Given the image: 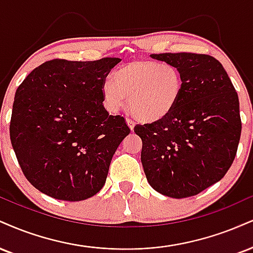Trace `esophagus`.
Here are the masks:
<instances>
[{
    "mask_svg": "<svg viewBox=\"0 0 253 253\" xmlns=\"http://www.w3.org/2000/svg\"><path fill=\"white\" fill-rule=\"evenodd\" d=\"M126 123H127V125H128V126H129L130 129L134 128V121H133L132 119H130V118H126Z\"/></svg>",
    "mask_w": 253,
    "mask_h": 253,
    "instance_id": "1",
    "label": "esophagus"
}]
</instances>
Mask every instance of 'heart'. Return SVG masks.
Returning <instances> with one entry per match:
<instances>
[{"label": "heart", "instance_id": "heart-1", "mask_svg": "<svg viewBox=\"0 0 253 253\" xmlns=\"http://www.w3.org/2000/svg\"><path fill=\"white\" fill-rule=\"evenodd\" d=\"M184 88L181 72L175 66L159 61L138 60L121 66L114 80L102 84L106 108L118 113L127 105L133 115L145 124L163 120L174 111Z\"/></svg>", "mask_w": 253, "mask_h": 253}]
</instances>
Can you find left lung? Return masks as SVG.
<instances>
[{
  "mask_svg": "<svg viewBox=\"0 0 253 253\" xmlns=\"http://www.w3.org/2000/svg\"><path fill=\"white\" fill-rule=\"evenodd\" d=\"M175 66L184 88L169 117L136 125L148 182L164 196H196L226 174L242 133L238 94L221 63L194 53L152 54Z\"/></svg>",
  "mask_w": 253,
  "mask_h": 253,
  "instance_id": "left-lung-1",
  "label": "left lung"
}]
</instances>
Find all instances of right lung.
<instances>
[{"mask_svg":"<svg viewBox=\"0 0 253 253\" xmlns=\"http://www.w3.org/2000/svg\"><path fill=\"white\" fill-rule=\"evenodd\" d=\"M54 59L16 89L10 140L21 169L42 193L80 202L103 187L118 146L130 129L103 107L102 84L120 62Z\"/></svg>","mask_w":253,"mask_h":253,"instance_id":"obj_1","label":"right lung"}]
</instances>
